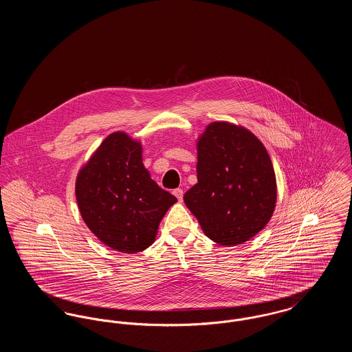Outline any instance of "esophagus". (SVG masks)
<instances>
[{
  "label": "esophagus",
  "mask_w": 352,
  "mask_h": 352,
  "mask_svg": "<svg viewBox=\"0 0 352 352\" xmlns=\"http://www.w3.org/2000/svg\"><path fill=\"white\" fill-rule=\"evenodd\" d=\"M173 194L177 197L178 201H182V199H184V190H182V188H175V190L173 191Z\"/></svg>",
  "instance_id": "esophagus-1"
}]
</instances>
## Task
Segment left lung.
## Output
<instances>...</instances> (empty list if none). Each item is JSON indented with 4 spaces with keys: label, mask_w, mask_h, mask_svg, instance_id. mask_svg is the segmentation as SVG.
<instances>
[{
    "label": "left lung",
    "mask_w": 352,
    "mask_h": 352,
    "mask_svg": "<svg viewBox=\"0 0 352 352\" xmlns=\"http://www.w3.org/2000/svg\"><path fill=\"white\" fill-rule=\"evenodd\" d=\"M198 184L184 195L201 230L220 245L260 232L274 211L277 186L268 151L250 131L212 122L198 142Z\"/></svg>",
    "instance_id": "1"
}]
</instances>
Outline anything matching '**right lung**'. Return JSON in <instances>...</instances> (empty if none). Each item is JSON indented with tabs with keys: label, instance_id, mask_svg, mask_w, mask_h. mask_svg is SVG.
Wrapping results in <instances>:
<instances>
[{
	"label": "right lung",
	"instance_id": "1",
	"mask_svg": "<svg viewBox=\"0 0 352 352\" xmlns=\"http://www.w3.org/2000/svg\"><path fill=\"white\" fill-rule=\"evenodd\" d=\"M141 144L122 132L108 135L76 179L85 224L108 247L137 253L151 247L161 219L177 198L144 168Z\"/></svg>",
	"mask_w": 352,
	"mask_h": 352
}]
</instances>
